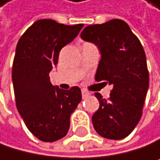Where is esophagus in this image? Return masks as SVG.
Instances as JSON below:
<instances>
[{"instance_id": "esophagus-1", "label": "esophagus", "mask_w": 160, "mask_h": 160, "mask_svg": "<svg viewBox=\"0 0 160 160\" xmlns=\"http://www.w3.org/2000/svg\"><path fill=\"white\" fill-rule=\"evenodd\" d=\"M82 98H86L89 96V92H87V91H84V89H82Z\"/></svg>"}]
</instances>
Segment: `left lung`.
Returning <instances> with one entry per match:
<instances>
[{"mask_svg":"<svg viewBox=\"0 0 160 160\" xmlns=\"http://www.w3.org/2000/svg\"><path fill=\"white\" fill-rule=\"evenodd\" d=\"M81 38L99 50L96 81L112 86L108 99L96 92L99 108L92 118L93 128L104 138L122 139L138 123L149 86L143 48L127 22L118 19L88 26Z\"/></svg>","mask_w":160,"mask_h":160,"instance_id":"8db88e82","label":"left lung"}]
</instances>
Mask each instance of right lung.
I'll list each match as a JSON object with an SVG mask.
<instances>
[{
    "label": "right lung",
    "mask_w": 160,
    "mask_h": 160,
    "mask_svg": "<svg viewBox=\"0 0 160 160\" xmlns=\"http://www.w3.org/2000/svg\"><path fill=\"white\" fill-rule=\"evenodd\" d=\"M82 27L38 20L18 42L12 72L17 108L29 130L45 142L68 133L71 115L82 100L78 87L61 89L52 86L48 73L57 66L61 50Z\"/></svg>",
    "instance_id": "right-lung-1"
}]
</instances>
